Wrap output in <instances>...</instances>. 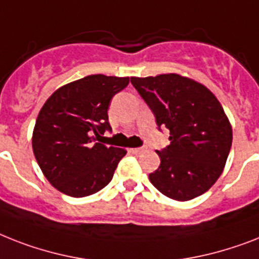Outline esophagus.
Returning <instances> with one entry per match:
<instances>
[{"label":"esophagus","mask_w":259,"mask_h":259,"mask_svg":"<svg viewBox=\"0 0 259 259\" xmlns=\"http://www.w3.org/2000/svg\"><path fill=\"white\" fill-rule=\"evenodd\" d=\"M145 150V148H134V149H130V151L133 153V154H141L142 151Z\"/></svg>","instance_id":"obj_1"}]
</instances>
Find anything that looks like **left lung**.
<instances>
[{
  "label": "left lung",
  "mask_w": 259,
  "mask_h": 259,
  "mask_svg": "<svg viewBox=\"0 0 259 259\" xmlns=\"http://www.w3.org/2000/svg\"><path fill=\"white\" fill-rule=\"evenodd\" d=\"M132 85L170 132V145L157 150L161 165L149 180L163 195L189 201L209 190L222 174L233 132L220 101L198 82L178 74L132 77Z\"/></svg>",
  "instance_id": "left-lung-1"
}]
</instances>
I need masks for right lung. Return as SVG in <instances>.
Wrapping results in <instances>:
<instances>
[{
  "mask_svg": "<svg viewBox=\"0 0 259 259\" xmlns=\"http://www.w3.org/2000/svg\"><path fill=\"white\" fill-rule=\"evenodd\" d=\"M127 83L129 77L88 75L57 89L42 106L33 132V151L57 190L79 198L111 181L126 150L100 140L111 130V98Z\"/></svg>",
  "mask_w": 259,
  "mask_h": 259,
  "instance_id": "right-lung-1",
  "label": "right lung"
}]
</instances>
